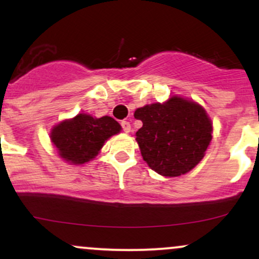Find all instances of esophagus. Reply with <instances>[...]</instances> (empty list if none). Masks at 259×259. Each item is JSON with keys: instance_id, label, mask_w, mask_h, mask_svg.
<instances>
[{"instance_id": "obj_1", "label": "esophagus", "mask_w": 259, "mask_h": 259, "mask_svg": "<svg viewBox=\"0 0 259 259\" xmlns=\"http://www.w3.org/2000/svg\"><path fill=\"white\" fill-rule=\"evenodd\" d=\"M120 125H121V127H123V130L125 133H130L132 132V125H130V123L129 121H126V120H123L120 123Z\"/></svg>"}]
</instances>
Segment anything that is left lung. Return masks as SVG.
<instances>
[{
	"label": "left lung",
	"mask_w": 259,
	"mask_h": 259,
	"mask_svg": "<svg viewBox=\"0 0 259 259\" xmlns=\"http://www.w3.org/2000/svg\"><path fill=\"white\" fill-rule=\"evenodd\" d=\"M134 117L142 121L136 132L142 158L163 177H180L194 169L212 141V121L191 100L173 96L164 103L146 105Z\"/></svg>",
	"instance_id": "obj_1"
}]
</instances>
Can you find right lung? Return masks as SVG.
I'll return each instance as SVG.
<instances>
[{
	"label": "right lung",
	"mask_w": 259,
	"mask_h": 259,
	"mask_svg": "<svg viewBox=\"0 0 259 259\" xmlns=\"http://www.w3.org/2000/svg\"><path fill=\"white\" fill-rule=\"evenodd\" d=\"M120 130V124L108 115L94 118L80 113L73 119L63 120L53 126L51 141L62 159L78 165L94 159L106 140Z\"/></svg>",
	"instance_id": "1"
}]
</instances>
